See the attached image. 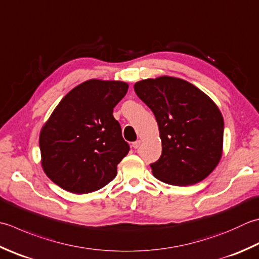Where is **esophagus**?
Here are the masks:
<instances>
[{
    "label": "esophagus",
    "instance_id": "34e87169",
    "mask_svg": "<svg viewBox=\"0 0 259 259\" xmlns=\"http://www.w3.org/2000/svg\"><path fill=\"white\" fill-rule=\"evenodd\" d=\"M140 145H141V141H140V140H137V141H135V143H133V147H134L135 149L139 148Z\"/></svg>",
    "mask_w": 259,
    "mask_h": 259
}]
</instances>
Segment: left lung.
I'll return each mask as SVG.
<instances>
[{
  "mask_svg": "<svg viewBox=\"0 0 259 259\" xmlns=\"http://www.w3.org/2000/svg\"><path fill=\"white\" fill-rule=\"evenodd\" d=\"M134 88L158 123L161 156L150 164L154 176L179 186L203 181L222 156L225 124L217 104L193 84L170 76L143 79Z\"/></svg>",
  "mask_w": 259,
  "mask_h": 259,
  "instance_id": "left-lung-1",
  "label": "left lung"
}]
</instances>
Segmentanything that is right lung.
<instances>
[{
    "label": "right lung",
    "instance_id": "1",
    "mask_svg": "<svg viewBox=\"0 0 259 259\" xmlns=\"http://www.w3.org/2000/svg\"><path fill=\"white\" fill-rule=\"evenodd\" d=\"M128 88L120 80L90 79L56 106L39 137L42 168L55 184L86 194L116 176L130 148L112 113Z\"/></svg>",
    "mask_w": 259,
    "mask_h": 259
}]
</instances>
